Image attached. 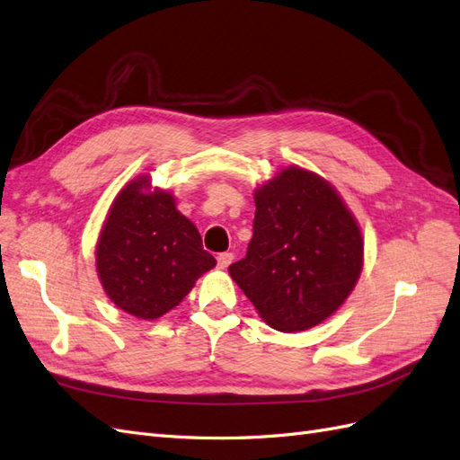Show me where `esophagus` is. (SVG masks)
Here are the masks:
<instances>
[{"mask_svg": "<svg viewBox=\"0 0 460 460\" xmlns=\"http://www.w3.org/2000/svg\"><path fill=\"white\" fill-rule=\"evenodd\" d=\"M231 261H233V254H231V252H224V254L217 256V268H219V270H226V268H229Z\"/></svg>", "mask_w": 460, "mask_h": 460, "instance_id": "1", "label": "esophagus"}]
</instances>
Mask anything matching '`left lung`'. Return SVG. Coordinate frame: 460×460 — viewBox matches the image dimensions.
<instances>
[{"label": "left lung", "instance_id": "obj_1", "mask_svg": "<svg viewBox=\"0 0 460 460\" xmlns=\"http://www.w3.org/2000/svg\"><path fill=\"white\" fill-rule=\"evenodd\" d=\"M254 202V234L229 275L270 327H315L346 302L361 275L358 219L327 180L298 166L258 187Z\"/></svg>", "mask_w": 460, "mask_h": 460}]
</instances>
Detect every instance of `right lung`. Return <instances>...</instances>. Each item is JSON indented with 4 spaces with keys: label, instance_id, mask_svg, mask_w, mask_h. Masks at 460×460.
<instances>
[{
    "label": "right lung",
    "instance_id": "1",
    "mask_svg": "<svg viewBox=\"0 0 460 460\" xmlns=\"http://www.w3.org/2000/svg\"><path fill=\"white\" fill-rule=\"evenodd\" d=\"M97 273L111 302L126 314L153 321L180 302L216 260L200 233L164 189L139 175L118 192L102 224Z\"/></svg>",
    "mask_w": 460,
    "mask_h": 460
}]
</instances>
